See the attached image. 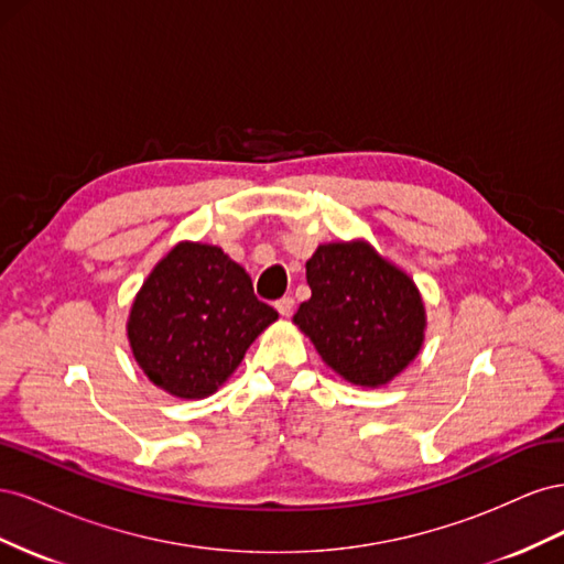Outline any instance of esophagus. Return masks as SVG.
Instances as JSON below:
<instances>
[{
	"label": "esophagus",
	"mask_w": 564,
	"mask_h": 564,
	"mask_svg": "<svg viewBox=\"0 0 564 564\" xmlns=\"http://www.w3.org/2000/svg\"><path fill=\"white\" fill-rule=\"evenodd\" d=\"M275 308L280 315H292L294 313V299L292 296H282L280 301H275Z\"/></svg>",
	"instance_id": "1"
}]
</instances>
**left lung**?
<instances>
[{"mask_svg":"<svg viewBox=\"0 0 564 564\" xmlns=\"http://www.w3.org/2000/svg\"><path fill=\"white\" fill-rule=\"evenodd\" d=\"M305 280L313 296L299 305L294 324L338 377L379 388L419 355L425 332L419 289L367 242L319 245Z\"/></svg>","mask_w":564,"mask_h":564,"instance_id":"1","label":"left lung"}]
</instances>
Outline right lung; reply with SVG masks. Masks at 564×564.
Listing matches in <instances>:
<instances>
[{
	"instance_id": "1",
	"label": "right lung",
	"mask_w": 564,
	"mask_h": 564,
	"mask_svg": "<svg viewBox=\"0 0 564 564\" xmlns=\"http://www.w3.org/2000/svg\"><path fill=\"white\" fill-rule=\"evenodd\" d=\"M278 311L220 247L178 242L135 294L127 334L135 362L169 395L202 400L240 367Z\"/></svg>"
}]
</instances>
